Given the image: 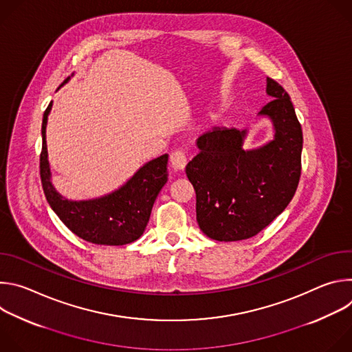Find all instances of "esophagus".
Returning a JSON list of instances; mask_svg holds the SVG:
<instances>
[{"label":"esophagus","instance_id":"esophagus-1","mask_svg":"<svg viewBox=\"0 0 352 352\" xmlns=\"http://www.w3.org/2000/svg\"><path fill=\"white\" fill-rule=\"evenodd\" d=\"M170 163H171V166H173L174 170H178V171H179V170H184V168H185L188 160H186V156H185L184 152H181V150H177V152L171 153V156H170Z\"/></svg>","mask_w":352,"mask_h":352}]
</instances>
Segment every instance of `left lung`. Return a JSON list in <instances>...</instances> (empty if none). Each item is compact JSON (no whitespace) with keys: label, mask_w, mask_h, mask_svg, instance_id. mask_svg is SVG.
I'll use <instances>...</instances> for the list:
<instances>
[{"label":"left lung","mask_w":352,"mask_h":352,"mask_svg":"<svg viewBox=\"0 0 352 352\" xmlns=\"http://www.w3.org/2000/svg\"><path fill=\"white\" fill-rule=\"evenodd\" d=\"M272 97L259 113L274 125V139L242 148L246 131L214 128L196 142L199 155L185 173L196 192V220L209 238L241 241L267 227L291 202L300 177L302 128L284 87L267 78Z\"/></svg>","instance_id":"8db88e82"}]
</instances>
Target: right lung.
I'll return each instance as SVG.
<instances>
[{
  "label": "right lung",
  "mask_w": 352,
  "mask_h": 352,
  "mask_svg": "<svg viewBox=\"0 0 352 352\" xmlns=\"http://www.w3.org/2000/svg\"><path fill=\"white\" fill-rule=\"evenodd\" d=\"M52 106L50 103L45 109L41 124L40 178L47 202L74 234L87 242L125 245L136 241L143 234L155 200L167 182L168 155L146 163L124 186L107 196L80 202L64 199L50 182L45 125Z\"/></svg>",
  "instance_id": "right-lung-1"
}]
</instances>
